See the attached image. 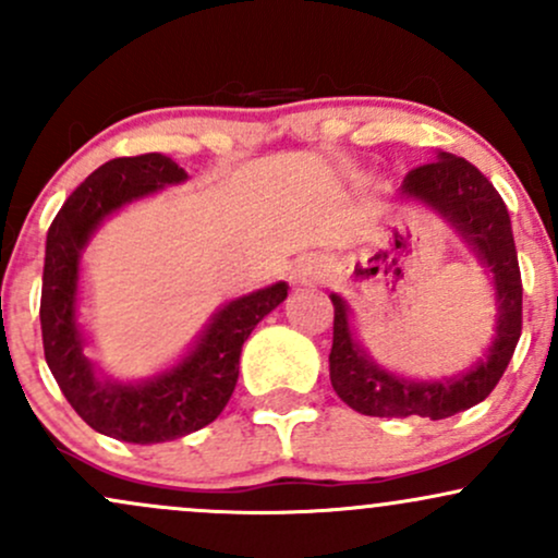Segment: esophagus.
<instances>
[{
  "label": "esophagus",
  "mask_w": 558,
  "mask_h": 558,
  "mask_svg": "<svg viewBox=\"0 0 558 558\" xmlns=\"http://www.w3.org/2000/svg\"><path fill=\"white\" fill-rule=\"evenodd\" d=\"M330 272V265H328V257H323V254H306V257L299 259L296 270H293V280L296 283H323L325 278H328Z\"/></svg>",
  "instance_id": "1"
}]
</instances>
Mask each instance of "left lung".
<instances>
[{
    "mask_svg": "<svg viewBox=\"0 0 558 558\" xmlns=\"http://www.w3.org/2000/svg\"><path fill=\"white\" fill-rule=\"evenodd\" d=\"M403 196L427 204L457 228L480 265L493 272L496 286V338L485 360L466 373L444 380H407L377 364L356 341L349 323V304L330 293L332 349L330 383L338 399L369 417L446 420L464 412L498 386L522 332V275L517 262L511 220L504 198L488 178L462 157L440 151L435 162L420 165L403 178Z\"/></svg>",
    "mask_w": 558,
    "mask_h": 558,
    "instance_id": "1",
    "label": "left lung"
}]
</instances>
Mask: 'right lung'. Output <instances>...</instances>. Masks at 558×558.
<instances>
[{
    "mask_svg": "<svg viewBox=\"0 0 558 558\" xmlns=\"http://www.w3.org/2000/svg\"><path fill=\"white\" fill-rule=\"evenodd\" d=\"M185 178L183 168L157 151L110 159L68 196L47 233L38 310L44 356L78 417L125 444H165L220 417L239 380L243 341L288 296L280 280L228 301L181 362L144 383H118L96 373L83 354L86 338L75 315L83 248L105 217Z\"/></svg>",
    "mask_w": 558,
    "mask_h": 558,
    "instance_id": "right-lung-1",
    "label": "right lung"
}]
</instances>
